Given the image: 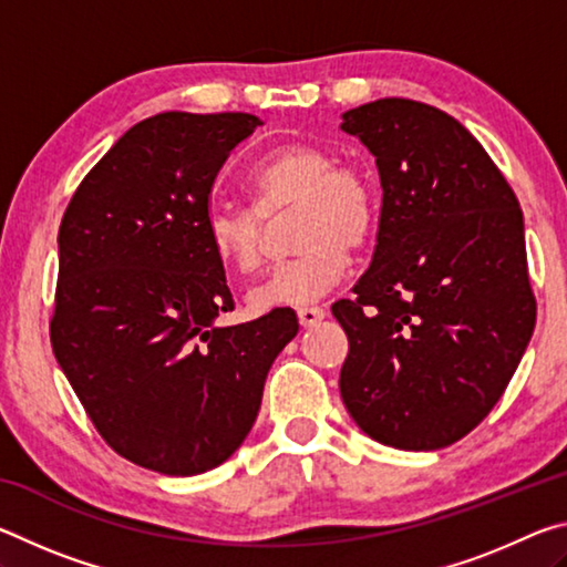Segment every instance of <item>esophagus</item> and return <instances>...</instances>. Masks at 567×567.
<instances>
[{"mask_svg":"<svg viewBox=\"0 0 567 567\" xmlns=\"http://www.w3.org/2000/svg\"><path fill=\"white\" fill-rule=\"evenodd\" d=\"M324 312L322 307H300L297 310V320H300L302 328H318V324L324 320Z\"/></svg>","mask_w":567,"mask_h":567,"instance_id":"34e87169","label":"esophagus"}]
</instances>
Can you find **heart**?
Segmentation results:
<instances>
[{"label": "heart", "instance_id": "b5f03b06", "mask_svg": "<svg viewBox=\"0 0 567 567\" xmlns=\"http://www.w3.org/2000/svg\"><path fill=\"white\" fill-rule=\"evenodd\" d=\"M252 207L217 205L207 215V247L227 270L255 272L265 252V219L292 213V260L249 290L255 312L320 300L340 282L348 249L375 235L380 195L368 169L312 142H290L265 155L249 175Z\"/></svg>", "mask_w": 567, "mask_h": 567}]
</instances>
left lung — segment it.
<instances>
[{"mask_svg": "<svg viewBox=\"0 0 567 567\" xmlns=\"http://www.w3.org/2000/svg\"><path fill=\"white\" fill-rule=\"evenodd\" d=\"M372 152L382 207L370 270L332 315L344 408L364 435L440 450L485 420L535 328L523 209L455 117L385 97L342 114Z\"/></svg>", "mask_w": 567, "mask_h": 567, "instance_id": "8db88e82", "label": "left lung"}]
</instances>
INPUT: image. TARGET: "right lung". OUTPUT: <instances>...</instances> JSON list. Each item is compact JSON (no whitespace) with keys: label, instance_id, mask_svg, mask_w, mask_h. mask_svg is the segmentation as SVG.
Listing matches in <instances>:
<instances>
[{"label":"right lung","instance_id":"1","mask_svg":"<svg viewBox=\"0 0 567 567\" xmlns=\"http://www.w3.org/2000/svg\"><path fill=\"white\" fill-rule=\"evenodd\" d=\"M247 112H162L114 142L60 225L50 338L107 445L162 475H199L243 445L267 372L300 324L290 307L219 328L235 307L207 247L209 195Z\"/></svg>","mask_w":567,"mask_h":567}]
</instances>
